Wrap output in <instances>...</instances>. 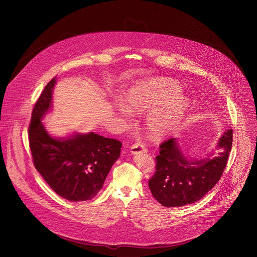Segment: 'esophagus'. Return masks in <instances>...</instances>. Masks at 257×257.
Wrapping results in <instances>:
<instances>
[{
  "mask_svg": "<svg viewBox=\"0 0 257 257\" xmlns=\"http://www.w3.org/2000/svg\"><path fill=\"white\" fill-rule=\"evenodd\" d=\"M131 152L133 155H138V154H142V153H147V149L142 143H136L135 145L132 146Z\"/></svg>",
  "mask_w": 257,
  "mask_h": 257,
  "instance_id": "1",
  "label": "esophagus"
}]
</instances>
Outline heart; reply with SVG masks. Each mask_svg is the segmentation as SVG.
<instances>
[{
	"label": "heart",
	"instance_id": "b5f03b06",
	"mask_svg": "<svg viewBox=\"0 0 257 257\" xmlns=\"http://www.w3.org/2000/svg\"><path fill=\"white\" fill-rule=\"evenodd\" d=\"M181 87L169 80L144 81L132 86L123 102L115 101L113 108L123 118L132 117V110L143 113L159 105L147 118V126L155 137H163L176 125L188 108V100L180 94Z\"/></svg>",
	"mask_w": 257,
	"mask_h": 257
}]
</instances>
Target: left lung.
<instances>
[{
  "instance_id": "1",
  "label": "left lung",
  "mask_w": 257,
  "mask_h": 257,
  "mask_svg": "<svg viewBox=\"0 0 257 257\" xmlns=\"http://www.w3.org/2000/svg\"><path fill=\"white\" fill-rule=\"evenodd\" d=\"M232 146V130L223 133L215 149L200 159L184 154L178 139L161 145L156 173L149 186L154 197L166 207H178L201 199L219 180ZM219 152L215 154V151Z\"/></svg>"
}]
</instances>
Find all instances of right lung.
<instances>
[{
    "label": "right lung",
    "mask_w": 257,
    "mask_h": 257,
    "mask_svg": "<svg viewBox=\"0 0 257 257\" xmlns=\"http://www.w3.org/2000/svg\"><path fill=\"white\" fill-rule=\"evenodd\" d=\"M55 77L36 102L29 127V142L36 170L60 196L86 201L102 188L113 164L120 156L121 143L93 132L53 137L43 123L53 108Z\"/></svg>",
    "instance_id": "1"
}]
</instances>
